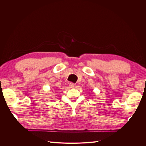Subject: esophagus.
<instances>
[{"mask_svg":"<svg viewBox=\"0 0 146 146\" xmlns=\"http://www.w3.org/2000/svg\"><path fill=\"white\" fill-rule=\"evenodd\" d=\"M69 87H70V88H74V87L75 86V85H74V83L70 82V83H69Z\"/></svg>","mask_w":146,"mask_h":146,"instance_id":"obj_1","label":"esophagus"}]
</instances>
